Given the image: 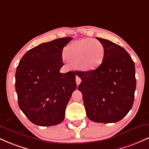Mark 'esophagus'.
Segmentation results:
<instances>
[{"instance_id": "esophagus-1", "label": "esophagus", "mask_w": 149, "mask_h": 149, "mask_svg": "<svg viewBox=\"0 0 149 149\" xmlns=\"http://www.w3.org/2000/svg\"><path fill=\"white\" fill-rule=\"evenodd\" d=\"M76 84L77 85H79L80 83H81V79H80V78L79 76H76Z\"/></svg>"}]
</instances>
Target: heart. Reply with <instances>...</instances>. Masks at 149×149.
<instances>
[{"instance_id": "obj_1", "label": "heart", "mask_w": 149, "mask_h": 149, "mask_svg": "<svg viewBox=\"0 0 149 149\" xmlns=\"http://www.w3.org/2000/svg\"><path fill=\"white\" fill-rule=\"evenodd\" d=\"M66 57L82 71H91L102 64L104 56V46L99 40L84 38L76 40L66 46Z\"/></svg>"}]
</instances>
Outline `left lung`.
<instances>
[{
	"instance_id": "1",
	"label": "left lung",
	"mask_w": 149,
	"mask_h": 149,
	"mask_svg": "<svg viewBox=\"0 0 149 149\" xmlns=\"http://www.w3.org/2000/svg\"><path fill=\"white\" fill-rule=\"evenodd\" d=\"M97 39L104 46L103 61L95 70L76 71L82 80L78 89L90 120L116 123L127 115L134 103V63L123 47L109 40Z\"/></svg>"
}]
</instances>
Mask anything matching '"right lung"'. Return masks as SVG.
I'll return each instance as SVG.
<instances>
[{"instance_id": "add662e5", "label": "right lung", "mask_w": 149, "mask_h": 149, "mask_svg": "<svg viewBox=\"0 0 149 149\" xmlns=\"http://www.w3.org/2000/svg\"><path fill=\"white\" fill-rule=\"evenodd\" d=\"M73 38H58L29 49L15 73L18 105L31 123L52 126L64 119L65 110L76 89L73 71L61 73L62 49Z\"/></svg>"}]
</instances>
